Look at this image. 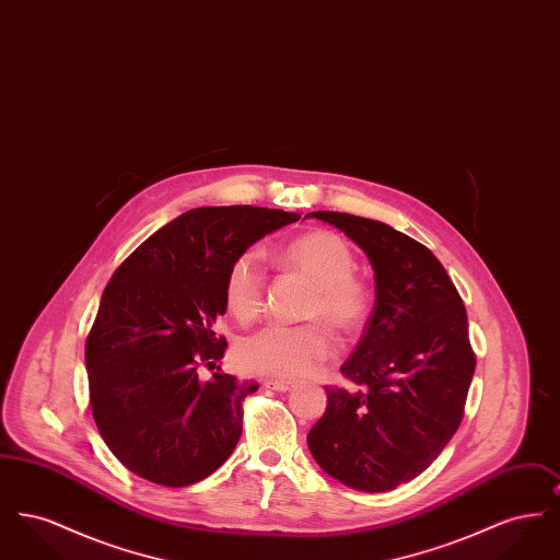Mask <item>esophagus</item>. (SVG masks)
Returning <instances> with one entry per match:
<instances>
[{
  "instance_id": "1",
  "label": "esophagus",
  "mask_w": 560,
  "mask_h": 560,
  "mask_svg": "<svg viewBox=\"0 0 560 560\" xmlns=\"http://www.w3.org/2000/svg\"><path fill=\"white\" fill-rule=\"evenodd\" d=\"M265 386L277 390V393H288V390H292L293 384L285 382V380H265Z\"/></svg>"
}]
</instances>
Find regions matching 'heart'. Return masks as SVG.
Instances as JSON below:
<instances>
[{
  "label": "heart",
  "instance_id": "heart-1",
  "mask_svg": "<svg viewBox=\"0 0 560 560\" xmlns=\"http://www.w3.org/2000/svg\"><path fill=\"white\" fill-rule=\"evenodd\" d=\"M279 267L304 275L315 288L304 308L306 325H267L243 336L235 357L245 372L298 380L320 372L336 354L331 331L319 324L323 319L336 331L350 336L365 327L372 315V290L361 279L357 256L340 235L331 231H311L290 241L275 256ZM267 275L254 252L240 254L224 275L226 311L249 323L262 313Z\"/></svg>",
  "mask_w": 560,
  "mask_h": 560
}]
</instances>
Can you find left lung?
Wrapping results in <instances>:
<instances>
[{
  "label": "left lung",
  "mask_w": 560,
  "mask_h": 560,
  "mask_svg": "<svg viewBox=\"0 0 560 560\" xmlns=\"http://www.w3.org/2000/svg\"><path fill=\"white\" fill-rule=\"evenodd\" d=\"M359 243L375 270V306L340 368L357 388H327L308 432L320 468L347 487L382 493L416 479L464 418L477 354L452 277L420 241L345 212H311Z\"/></svg>",
  "instance_id": "obj_1"
}]
</instances>
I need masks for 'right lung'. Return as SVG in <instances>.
Here are the masks:
<instances>
[{
	"instance_id": "right-lung-1",
	"label": "right lung",
	"mask_w": 560,
	"mask_h": 560,
	"mask_svg": "<svg viewBox=\"0 0 560 560\" xmlns=\"http://www.w3.org/2000/svg\"><path fill=\"white\" fill-rule=\"evenodd\" d=\"M298 213L197 208L161 226L113 272L85 340L90 407L108 450L161 487L210 477L233 453L243 400L258 390L220 368L224 275L254 241Z\"/></svg>"
}]
</instances>
